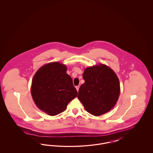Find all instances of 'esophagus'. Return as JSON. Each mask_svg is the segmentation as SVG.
Returning a JSON list of instances; mask_svg holds the SVG:
<instances>
[{"instance_id": "esophagus-1", "label": "esophagus", "mask_w": 153, "mask_h": 153, "mask_svg": "<svg viewBox=\"0 0 153 153\" xmlns=\"http://www.w3.org/2000/svg\"><path fill=\"white\" fill-rule=\"evenodd\" d=\"M76 89H77V92L79 91V88H80V86H76Z\"/></svg>"}]
</instances>
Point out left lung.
Listing matches in <instances>:
<instances>
[{
	"label": "left lung",
	"instance_id": "left-lung-1",
	"mask_svg": "<svg viewBox=\"0 0 153 153\" xmlns=\"http://www.w3.org/2000/svg\"><path fill=\"white\" fill-rule=\"evenodd\" d=\"M82 76L85 82L79 88L77 97L85 110L96 117L108 112L115 106L120 95L116 73L100 64L87 68Z\"/></svg>",
	"mask_w": 153,
	"mask_h": 153
}]
</instances>
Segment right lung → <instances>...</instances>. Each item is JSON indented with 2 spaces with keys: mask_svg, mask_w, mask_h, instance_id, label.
Wrapping results in <instances>:
<instances>
[{
  "mask_svg": "<svg viewBox=\"0 0 153 153\" xmlns=\"http://www.w3.org/2000/svg\"><path fill=\"white\" fill-rule=\"evenodd\" d=\"M66 70L65 65L51 62L40 68L33 78V99L38 108L51 116L64 112L68 104L77 96Z\"/></svg>",
  "mask_w": 153,
  "mask_h": 153,
  "instance_id": "add662e5",
  "label": "right lung"
}]
</instances>
